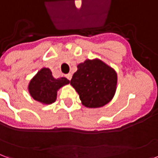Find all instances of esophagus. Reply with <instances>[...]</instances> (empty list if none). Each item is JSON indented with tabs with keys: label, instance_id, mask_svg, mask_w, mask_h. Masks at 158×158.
<instances>
[{
	"label": "esophagus",
	"instance_id": "34e87169",
	"mask_svg": "<svg viewBox=\"0 0 158 158\" xmlns=\"http://www.w3.org/2000/svg\"><path fill=\"white\" fill-rule=\"evenodd\" d=\"M66 77L68 78V80L70 81L71 79H72V74H71V73H68V74H67V75H66Z\"/></svg>",
	"mask_w": 158,
	"mask_h": 158
}]
</instances>
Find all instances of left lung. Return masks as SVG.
I'll return each instance as SVG.
<instances>
[{"mask_svg": "<svg viewBox=\"0 0 158 158\" xmlns=\"http://www.w3.org/2000/svg\"><path fill=\"white\" fill-rule=\"evenodd\" d=\"M116 84L114 70L99 59L80 63L71 80L82 104L89 108H98L109 103L114 95Z\"/></svg>", "mask_w": 158, "mask_h": 158, "instance_id": "left-lung-1", "label": "left lung"}]
</instances>
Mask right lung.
<instances>
[{
	"label": "right lung",
	"mask_w": 158,
	"mask_h": 158,
	"mask_svg": "<svg viewBox=\"0 0 158 158\" xmlns=\"http://www.w3.org/2000/svg\"><path fill=\"white\" fill-rule=\"evenodd\" d=\"M69 82L65 77L55 79L48 68H42L30 81L29 91L35 101L48 105L56 101L57 90Z\"/></svg>",
	"instance_id": "add662e5"
}]
</instances>
